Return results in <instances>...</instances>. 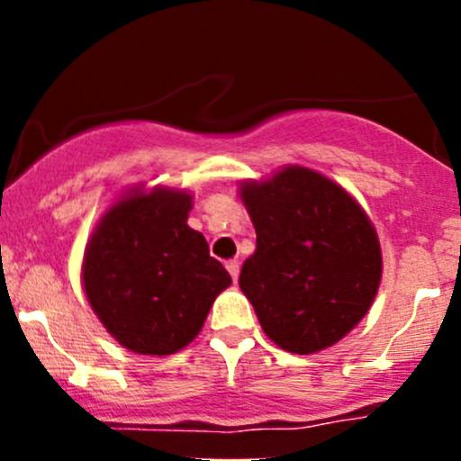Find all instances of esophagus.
<instances>
[{"label":"esophagus","instance_id":"esophagus-1","mask_svg":"<svg viewBox=\"0 0 461 461\" xmlns=\"http://www.w3.org/2000/svg\"><path fill=\"white\" fill-rule=\"evenodd\" d=\"M227 272H230V276H231V281H239V272H240V265H239V260H227Z\"/></svg>","mask_w":461,"mask_h":461}]
</instances>
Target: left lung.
Returning a JSON list of instances; mask_svg holds the SVG:
<instances>
[{
    "label": "left lung",
    "instance_id": "obj_1",
    "mask_svg": "<svg viewBox=\"0 0 461 461\" xmlns=\"http://www.w3.org/2000/svg\"><path fill=\"white\" fill-rule=\"evenodd\" d=\"M257 252L239 285L278 348L310 355L346 337L381 281L375 227L346 189L317 171L287 167L240 187Z\"/></svg>",
    "mask_w": 461,
    "mask_h": 461
}]
</instances>
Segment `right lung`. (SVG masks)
Listing matches in <instances>:
<instances>
[{"label":"right lung","instance_id":"obj_1","mask_svg":"<svg viewBox=\"0 0 461 461\" xmlns=\"http://www.w3.org/2000/svg\"><path fill=\"white\" fill-rule=\"evenodd\" d=\"M192 196L153 189L115 203L82 265L86 299L104 328L138 355H174L201 332L231 276L187 225Z\"/></svg>","mask_w":461,"mask_h":461}]
</instances>
